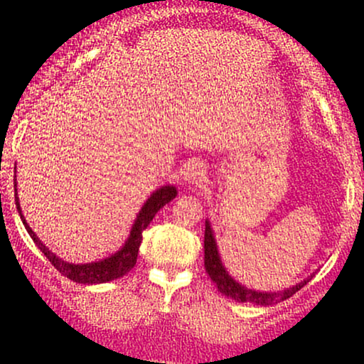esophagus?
<instances>
[{"instance_id":"esophagus-1","label":"esophagus","mask_w":364,"mask_h":364,"mask_svg":"<svg viewBox=\"0 0 364 364\" xmlns=\"http://www.w3.org/2000/svg\"><path fill=\"white\" fill-rule=\"evenodd\" d=\"M203 178H205V174H203V169L198 164L188 166L185 173H183V179H185V183H188V185H200L203 181Z\"/></svg>"}]
</instances>
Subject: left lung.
<instances>
[{"label":"left lung","mask_w":364,"mask_h":364,"mask_svg":"<svg viewBox=\"0 0 364 364\" xmlns=\"http://www.w3.org/2000/svg\"><path fill=\"white\" fill-rule=\"evenodd\" d=\"M203 248H205V257H203V260H205V270L208 277L214 281L217 289L223 292L224 296L235 299L237 303H252V304H260V306H269V304L277 303L279 299L291 298L294 292H298L301 287L306 286L308 281H310V279H308V281L296 284L294 287H291V289L284 292H258V291L246 289L245 286L237 284L231 275L225 272L223 262H220L219 258V253H217V245H215L214 235H212L210 223H208V220H205V240H203Z\"/></svg>","instance_id":"1"}]
</instances>
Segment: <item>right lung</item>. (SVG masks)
<instances>
[{
	"label": "right lung",
	"mask_w": 364,
	"mask_h": 364,
	"mask_svg": "<svg viewBox=\"0 0 364 364\" xmlns=\"http://www.w3.org/2000/svg\"><path fill=\"white\" fill-rule=\"evenodd\" d=\"M176 195L178 191L174 186L159 188L156 193H152V196L145 202V205L141 207L140 214L136 217L135 224H133L132 228V232H129L128 241L124 243L123 248H121L118 253L111 255L109 258H104V260L92 262V263H83V265H73V263L63 262L61 258H58L56 255L49 252V250L41 243V240L36 236V232L28 228L27 223H25L22 210H20L18 196H16V193H15V203H16V208H18L20 217H22V223L25 225V229H27V232L31 235L32 240H34L37 248L46 255V258L51 262V265L58 270V272L65 275V277H68L70 281L78 282V284H102V282H109V281H114V279L123 277L124 274L129 272V270L135 267L136 257H139V248L141 243V232L147 229V225L150 224V220L154 219V215H156L157 212L166 205V203H169L171 200L176 198Z\"/></svg>",
	"instance_id": "add662e5"
}]
</instances>
